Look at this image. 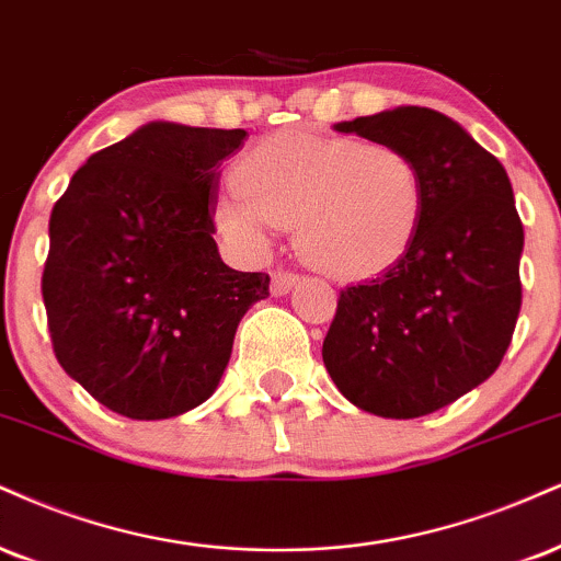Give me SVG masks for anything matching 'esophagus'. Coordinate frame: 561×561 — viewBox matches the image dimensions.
<instances>
[{
	"instance_id": "1",
	"label": "esophagus",
	"mask_w": 561,
	"mask_h": 561,
	"mask_svg": "<svg viewBox=\"0 0 561 561\" xmlns=\"http://www.w3.org/2000/svg\"><path fill=\"white\" fill-rule=\"evenodd\" d=\"M300 276L295 272H285V268H276V272L272 274V293L274 295H287L289 289H293L295 285H298Z\"/></svg>"
}]
</instances>
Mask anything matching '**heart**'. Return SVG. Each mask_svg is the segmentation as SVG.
<instances>
[{
	"instance_id": "heart-1",
	"label": "heart",
	"mask_w": 561,
	"mask_h": 561,
	"mask_svg": "<svg viewBox=\"0 0 561 561\" xmlns=\"http://www.w3.org/2000/svg\"><path fill=\"white\" fill-rule=\"evenodd\" d=\"M238 193L216 201L214 225L259 253L276 227L295 225L310 266L340 279L387 272L413 242L426 208L423 174L391 144L276 133L232 167Z\"/></svg>"
}]
</instances>
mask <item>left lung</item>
<instances>
[{
	"label": "left lung",
	"instance_id": "obj_1",
	"mask_svg": "<svg viewBox=\"0 0 561 561\" xmlns=\"http://www.w3.org/2000/svg\"><path fill=\"white\" fill-rule=\"evenodd\" d=\"M334 130L410 153L426 208L394 266L340 293L323 366L366 413L428 415L489 379L512 342L525 234L510 178L455 119L426 106H397Z\"/></svg>",
	"mask_w": 561,
	"mask_h": 561
}]
</instances>
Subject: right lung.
I'll return each instance as SVG.
<instances>
[{
  "label": "right lung",
  "mask_w": 561,
  "mask_h": 561,
  "mask_svg": "<svg viewBox=\"0 0 561 561\" xmlns=\"http://www.w3.org/2000/svg\"><path fill=\"white\" fill-rule=\"evenodd\" d=\"M245 130L151 123L101 148L51 208L42 295L59 366L93 400L161 421L214 394L268 274L214 242L219 164Z\"/></svg>",
  "instance_id": "right-lung-1"
}]
</instances>
